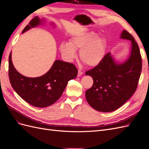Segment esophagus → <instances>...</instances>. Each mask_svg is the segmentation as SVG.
<instances>
[{
    "label": "esophagus",
    "mask_w": 149,
    "mask_h": 149,
    "mask_svg": "<svg viewBox=\"0 0 149 149\" xmlns=\"http://www.w3.org/2000/svg\"><path fill=\"white\" fill-rule=\"evenodd\" d=\"M83 72L82 71H81V70H78V77H79V76H81L83 74Z\"/></svg>",
    "instance_id": "obj_1"
}]
</instances>
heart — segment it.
Segmentation results:
<instances>
[{
    "label": "heart",
    "instance_id": "b5f03b06",
    "mask_svg": "<svg viewBox=\"0 0 149 149\" xmlns=\"http://www.w3.org/2000/svg\"><path fill=\"white\" fill-rule=\"evenodd\" d=\"M94 31H86L72 37L70 42H62L59 47L61 55L68 61L76 57L75 49H80L79 58L86 65L95 66L102 61L106 55V42L97 37Z\"/></svg>",
    "mask_w": 149,
    "mask_h": 149
}]
</instances>
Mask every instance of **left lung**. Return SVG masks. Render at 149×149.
Masks as SVG:
<instances>
[{
    "instance_id": "obj_1",
    "label": "left lung",
    "mask_w": 149,
    "mask_h": 149,
    "mask_svg": "<svg viewBox=\"0 0 149 149\" xmlns=\"http://www.w3.org/2000/svg\"><path fill=\"white\" fill-rule=\"evenodd\" d=\"M120 38L131 41V51L123 63H116L111 53L105 55L100 64L86 71L91 76L93 85L85 93L89 104L100 112L118 109L136 91L142 71V57L137 42L127 31L123 30Z\"/></svg>"
}]
</instances>
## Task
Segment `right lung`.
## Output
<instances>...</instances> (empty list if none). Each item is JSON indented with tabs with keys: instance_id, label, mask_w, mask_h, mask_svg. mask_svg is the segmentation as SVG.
<instances>
[{
	"instance_id": "obj_1",
	"label": "right lung",
	"mask_w": 149,
	"mask_h": 149,
	"mask_svg": "<svg viewBox=\"0 0 149 149\" xmlns=\"http://www.w3.org/2000/svg\"><path fill=\"white\" fill-rule=\"evenodd\" d=\"M42 24L35 17L22 33ZM78 70L70 63L56 60L47 73L37 78H29L18 72L8 57V76L12 87L26 102L35 107H45L55 103L63 93L70 80L76 77Z\"/></svg>"
}]
</instances>
